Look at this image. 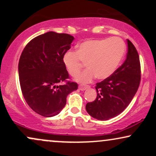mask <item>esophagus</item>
Listing matches in <instances>:
<instances>
[{
	"instance_id": "obj_1",
	"label": "esophagus",
	"mask_w": 156,
	"mask_h": 156,
	"mask_svg": "<svg viewBox=\"0 0 156 156\" xmlns=\"http://www.w3.org/2000/svg\"><path fill=\"white\" fill-rule=\"evenodd\" d=\"M78 88H79V89L80 91H84V90H86V89H88V88H89V86H83V85H80L79 86V87H78Z\"/></svg>"
}]
</instances>
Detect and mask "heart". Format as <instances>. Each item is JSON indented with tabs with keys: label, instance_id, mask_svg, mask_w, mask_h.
<instances>
[{
	"label": "heart",
	"instance_id": "1",
	"mask_svg": "<svg viewBox=\"0 0 156 156\" xmlns=\"http://www.w3.org/2000/svg\"><path fill=\"white\" fill-rule=\"evenodd\" d=\"M126 51L124 41L119 37L89 39L77 47L76 53L67 51L62 62L69 74H79L83 63L88 67L76 78L79 83H89L94 77L100 80L109 78L120 65Z\"/></svg>",
	"mask_w": 156,
	"mask_h": 156
}]
</instances>
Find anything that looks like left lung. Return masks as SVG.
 I'll list each match as a JSON object with an SVG mask.
<instances>
[{
	"label": "left lung",
	"mask_w": 156,
	"mask_h": 156,
	"mask_svg": "<svg viewBox=\"0 0 156 156\" xmlns=\"http://www.w3.org/2000/svg\"><path fill=\"white\" fill-rule=\"evenodd\" d=\"M128 42L126 59L112 76L96 83L94 101L88 103L86 110L98 120L117 117L127 108L136 93L141 80L139 56L134 45Z\"/></svg>",
	"instance_id": "left-lung-1"
}]
</instances>
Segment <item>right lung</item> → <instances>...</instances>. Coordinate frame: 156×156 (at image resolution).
<instances>
[{"label":"right lung","instance_id":"add662e5","mask_svg":"<svg viewBox=\"0 0 156 156\" xmlns=\"http://www.w3.org/2000/svg\"><path fill=\"white\" fill-rule=\"evenodd\" d=\"M73 36L49 31L31 39L22 52L18 64L19 80L26 103L46 117L57 115L65 106L67 96L78 89L69 78L62 57L71 47Z\"/></svg>","mask_w":156,"mask_h":156}]
</instances>
